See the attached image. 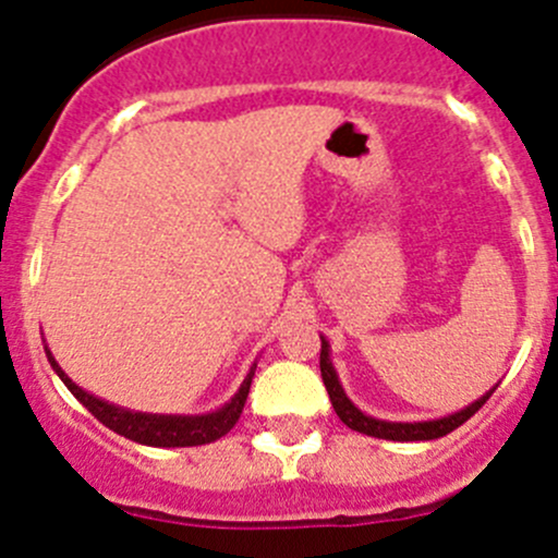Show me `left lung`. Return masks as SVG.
I'll return each instance as SVG.
<instances>
[{"label": "left lung", "instance_id": "8db88e82", "mask_svg": "<svg viewBox=\"0 0 558 558\" xmlns=\"http://www.w3.org/2000/svg\"><path fill=\"white\" fill-rule=\"evenodd\" d=\"M320 378H324L326 391H329L331 399V408L335 413L340 415V421L345 426H351L353 432H362V435L369 437H378V440H393V442H418V440H437V437H446L451 435L453 429H459L466 418L477 413V410L486 404V399L494 393L492 391L483 393L481 399H475L472 404H466L464 410L459 413L446 415V418H435V421H413V424H402V421H380L373 418V415L362 413L356 404L348 399V393L342 391L340 378H337L335 367H331V359H329V342L326 337H320Z\"/></svg>", "mask_w": 558, "mask_h": 558}]
</instances>
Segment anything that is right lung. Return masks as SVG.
<instances>
[{"instance_id":"add662e5","label":"right lung","mask_w":558,"mask_h":558,"mask_svg":"<svg viewBox=\"0 0 558 558\" xmlns=\"http://www.w3.org/2000/svg\"><path fill=\"white\" fill-rule=\"evenodd\" d=\"M45 353H48V362L50 367H53V373L64 380V386L75 393L77 402H81L94 418L102 421L107 429L126 437V440L140 442V446H154V448H191V446H205V442L221 440V437L240 421L247 391H251L253 369H256L251 367V373H247L243 386L238 388V393H234L223 408H218L216 413L156 415V413H134V410L118 408V404H110L105 402V399L94 397V393L83 391L81 386L72 384V380L66 378V373L59 367V362H56L53 353H50L48 348H45Z\"/></svg>"}]
</instances>
